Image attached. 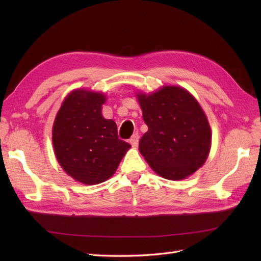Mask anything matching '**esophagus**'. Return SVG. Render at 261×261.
Masks as SVG:
<instances>
[{"instance_id":"obj_1","label":"esophagus","mask_w":261,"mask_h":261,"mask_svg":"<svg viewBox=\"0 0 261 261\" xmlns=\"http://www.w3.org/2000/svg\"><path fill=\"white\" fill-rule=\"evenodd\" d=\"M138 142H139V135L136 134V135H134V136L131 137L130 143H131V146H132V147H134V148H137V147H138Z\"/></svg>"}]
</instances>
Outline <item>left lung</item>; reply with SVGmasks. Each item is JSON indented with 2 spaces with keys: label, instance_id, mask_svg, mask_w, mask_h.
I'll list each match as a JSON object with an SVG mask.
<instances>
[{
  "label": "left lung",
  "instance_id": "1",
  "mask_svg": "<svg viewBox=\"0 0 261 261\" xmlns=\"http://www.w3.org/2000/svg\"><path fill=\"white\" fill-rule=\"evenodd\" d=\"M148 131L139 151L154 173L169 180L193 175L206 162L212 145L207 116L186 88L164 85L136 92Z\"/></svg>",
  "mask_w": 261,
  "mask_h": 261
}]
</instances>
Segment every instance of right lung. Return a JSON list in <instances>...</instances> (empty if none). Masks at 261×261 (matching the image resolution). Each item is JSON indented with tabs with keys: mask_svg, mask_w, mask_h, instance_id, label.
Listing matches in <instances>:
<instances>
[{
	"mask_svg": "<svg viewBox=\"0 0 261 261\" xmlns=\"http://www.w3.org/2000/svg\"><path fill=\"white\" fill-rule=\"evenodd\" d=\"M107 95L76 88L65 97L53 125V147L60 167L84 185H97L114 175L131 146L118 137L113 120L104 119Z\"/></svg>",
	"mask_w": 261,
	"mask_h": 261,
	"instance_id": "1",
	"label": "right lung"
}]
</instances>
